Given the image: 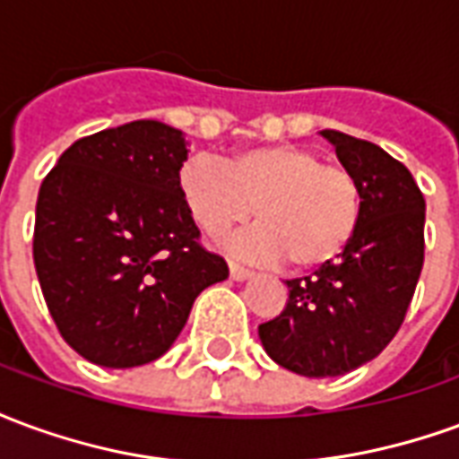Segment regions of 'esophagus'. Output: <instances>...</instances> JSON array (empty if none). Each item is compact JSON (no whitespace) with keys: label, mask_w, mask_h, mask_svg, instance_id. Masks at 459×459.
Listing matches in <instances>:
<instances>
[{"label":"esophagus","mask_w":459,"mask_h":459,"mask_svg":"<svg viewBox=\"0 0 459 459\" xmlns=\"http://www.w3.org/2000/svg\"><path fill=\"white\" fill-rule=\"evenodd\" d=\"M229 270H230V278L233 280H248L250 275H253L248 268H243V265L236 263V260H229Z\"/></svg>","instance_id":"esophagus-1"}]
</instances>
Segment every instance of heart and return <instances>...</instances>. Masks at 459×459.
<instances>
[{"label": "heart", "instance_id": "heart-1", "mask_svg": "<svg viewBox=\"0 0 459 459\" xmlns=\"http://www.w3.org/2000/svg\"><path fill=\"white\" fill-rule=\"evenodd\" d=\"M179 191L191 219L209 236L246 223L255 209L260 226L238 238V250L258 260H285L295 273L334 263L361 219L354 174L298 144L250 147L223 167L191 157L181 164Z\"/></svg>", "mask_w": 459, "mask_h": 459}]
</instances>
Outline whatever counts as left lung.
I'll return each instance as SVG.
<instances>
[{"instance_id": "1", "label": "left lung", "mask_w": 459, "mask_h": 459, "mask_svg": "<svg viewBox=\"0 0 459 459\" xmlns=\"http://www.w3.org/2000/svg\"><path fill=\"white\" fill-rule=\"evenodd\" d=\"M361 189L354 238L327 268L288 280V302L258 327L268 356L309 378L354 371L401 329L423 270L425 199L413 174L374 142L322 132Z\"/></svg>"}]
</instances>
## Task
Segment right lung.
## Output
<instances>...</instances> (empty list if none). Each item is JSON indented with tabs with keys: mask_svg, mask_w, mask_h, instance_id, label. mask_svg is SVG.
<instances>
[{
	"mask_svg": "<svg viewBox=\"0 0 459 459\" xmlns=\"http://www.w3.org/2000/svg\"><path fill=\"white\" fill-rule=\"evenodd\" d=\"M184 132L134 120L75 140L41 181L34 265L65 344L108 368L160 359L229 278L179 191Z\"/></svg>",
	"mask_w": 459,
	"mask_h": 459,
	"instance_id": "obj_1",
	"label": "right lung"
}]
</instances>
